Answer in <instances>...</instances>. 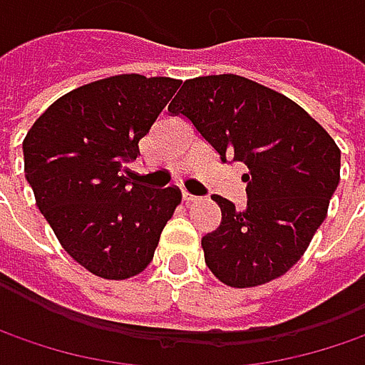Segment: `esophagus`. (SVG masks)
Segmentation results:
<instances>
[{
	"label": "esophagus",
	"mask_w": 365,
	"mask_h": 365,
	"mask_svg": "<svg viewBox=\"0 0 365 365\" xmlns=\"http://www.w3.org/2000/svg\"><path fill=\"white\" fill-rule=\"evenodd\" d=\"M182 198L185 200V202H198V196H194V194H187V192H182Z\"/></svg>",
	"instance_id": "obj_1"
}]
</instances>
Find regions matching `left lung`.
Listing matches in <instances>:
<instances>
[{
	"label": "left lung",
	"mask_w": 365,
	"mask_h": 365,
	"mask_svg": "<svg viewBox=\"0 0 365 365\" xmlns=\"http://www.w3.org/2000/svg\"><path fill=\"white\" fill-rule=\"evenodd\" d=\"M167 110L187 120L222 163L247 167L245 208L212 196L222 220L202 237L208 269L232 288L286 274L337 190L335 140L286 96L230 73L187 79Z\"/></svg>",
	"instance_id": "obj_1"
}]
</instances>
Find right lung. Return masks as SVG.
Listing matches in <instances>:
<instances>
[{
    "instance_id": "obj_1",
    "label": "right lung",
    "mask_w": 365,
    "mask_h": 365,
    "mask_svg": "<svg viewBox=\"0 0 365 365\" xmlns=\"http://www.w3.org/2000/svg\"><path fill=\"white\" fill-rule=\"evenodd\" d=\"M180 86L135 73L93 81L51 103L22 143L38 210L63 249L96 276L140 274L182 200L178 187L151 190L126 178L138 140Z\"/></svg>"
}]
</instances>
